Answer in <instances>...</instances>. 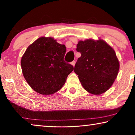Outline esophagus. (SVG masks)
<instances>
[{
	"mask_svg": "<svg viewBox=\"0 0 135 135\" xmlns=\"http://www.w3.org/2000/svg\"><path fill=\"white\" fill-rule=\"evenodd\" d=\"M71 64L72 65H73V66H75V61H73L71 62Z\"/></svg>",
	"mask_w": 135,
	"mask_h": 135,
	"instance_id": "34e87169",
	"label": "esophagus"
}]
</instances>
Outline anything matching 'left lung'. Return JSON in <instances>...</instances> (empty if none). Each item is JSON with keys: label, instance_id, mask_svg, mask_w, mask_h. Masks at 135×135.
I'll list each match as a JSON object with an SVG mask.
<instances>
[{"label": "left lung", "instance_id": "8db88e82", "mask_svg": "<svg viewBox=\"0 0 135 135\" xmlns=\"http://www.w3.org/2000/svg\"><path fill=\"white\" fill-rule=\"evenodd\" d=\"M76 50L81 53L74 72L85 90L94 95L106 91L117 76L119 62L115 51L104 40L79 41Z\"/></svg>", "mask_w": 135, "mask_h": 135}]
</instances>
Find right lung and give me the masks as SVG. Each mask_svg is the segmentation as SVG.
<instances>
[{"mask_svg": "<svg viewBox=\"0 0 135 135\" xmlns=\"http://www.w3.org/2000/svg\"><path fill=\"white\" fill-rule=\"evenodd\" d=\"M66 51L65 45L51 37H42L27 47L21 58V69L34 91L49 95L62 88L74 70L73 65L64 61Z\"/></svg>", "mask_w": 135, "mask_h": 135, "instance_id": "add662e5", "label": "right lung"}]
</instances>
